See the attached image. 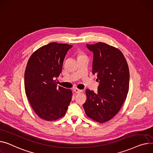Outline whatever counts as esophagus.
I'll return each mask as SVG.
<instances>
[{
    "mask_svg": "<svg viewBox=\"0 0 153 153\" xmlns=\"http://www.w3.org/2000/svg\"><path fill=\"white\" fill-rule=\"evenodd\" d=\"M74 91L75 93H82L83 91L82 90H80V89H78V88H75L74 89Z\"/></svg>",
    "mask_w": 153,
    "mask_h": 153,
    "instance_id": "34e87169",
    "label": "esophagus"
}]
</instances>
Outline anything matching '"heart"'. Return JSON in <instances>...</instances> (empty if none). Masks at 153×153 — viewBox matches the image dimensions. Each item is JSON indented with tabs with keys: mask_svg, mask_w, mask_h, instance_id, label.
<instances>
[{
	"mask_svg": "<svg viewBox=\"0 0 153 153\" xmlns=\"http://www.w3.org/2000/svg\"><path fill=\"white\" fill-rule=\"evenodd\" d=\"M81 56H82V55H81Z\"/></svg>",
	"mask_w": 153,
	"mask_h": 153,
	"instance_id": "obj_1",
	"label": "heart"
}]
</instances>
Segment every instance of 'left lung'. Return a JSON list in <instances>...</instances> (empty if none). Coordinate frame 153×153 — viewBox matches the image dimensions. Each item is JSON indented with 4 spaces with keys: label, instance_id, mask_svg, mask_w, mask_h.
<instances>
[{
    "label": "left lung",
    "instance_id": "obj_1",
    "mask_svg": "<svg viewBox=\"0 0 153 153\" xmlns=\"http://www.w3.org/2000/svg\"><path fill=\"white\" fill-rule=\"evenodd\" d=\"M93 52V75L100 85L97 92L86 89V101L83 106L88 117L104 123L118 113L129 89L130 74L122 52L104 42L86 44Z\"/></svg>",
    "mask_w": 153,
    "mask_h": 153
}]
</instances>
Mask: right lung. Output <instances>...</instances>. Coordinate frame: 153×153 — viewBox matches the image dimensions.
<instances>
[{
  "instance_id": "add662e5",
  "label": "right lung",
  "mask_w": 153,
  "mask_h": 153,
  "mask_svg": "<svg viewBox=\"0 0 153 153\" xmlns=\"http://www.w3.org/2000/svg\"><path fill=\"white\" fill-rule=\"evenodd\" d=\"M67 44L51 42L33 53L25 72V89L33 109L40 118L48 121L64 116L71 102V89L57 85L56 78L62 71L67 51Z\"/></svg>"
}]
</instances>
